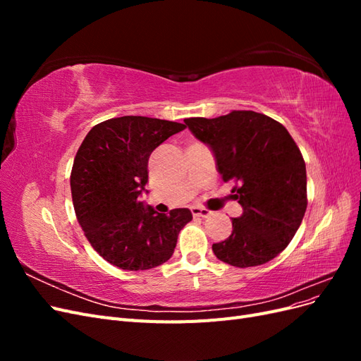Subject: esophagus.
Masks as SVG:
<instances>
[{
  "mask_svg": "<svg viewBox=\"0 0 361 361\" xmlns=\"http://www.w3.org/2000/svg\"><path fill=\"white\" fill-rule=\"evenodd\" d=\"M191 212H192L194 216H202V218H206V216L211 215L209 209H206V207H197V206L191 207Z\"/></svg>",
  "mask_w": 361,
  "mask_h": 361,
  "instance_id": "obj_1",
  "label": "esophagus"
}]
</instances>
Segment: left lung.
<instances>
[{"instance_id":"obj_1","label":"left lung","mask_w":361,"mask_h":361,"mask_svg":"<svg viewBox=\"0 0 361 361\" xmlns=\"http://www.w3.org/2000/svg\"><path fill=\"white\" fill-rule=\"evenodd\" d=\"M183 122L211 147L223 180L239 185L232 192L243 215L232 220V235L212 245L214 255L238 268L267 264L289 245L307 207V174L297 143L277 120L256 111Z\"/></svg>"}]
</instances>
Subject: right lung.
I'll use <instances>...</instances> for the list:
<instances>
[{
  "instance_id": "obj_1",
  "label": "right lung",
  "mask_w": 361,
  "mask_h": 361,
  "mask_svg": "<svg viewBox=\"0 0 361 361\" xmlns=\"http://www.w3.org/2000/svg\"><path fill=\"white\" fill-rule=\"evenodd\" d=\"M183 123L143 116L105 120L85 135L73 161L71 191L76 218L92 247L111 265L143 271L167 262L187 207L158 214L140 202L149 179V157Z\"/></svg>"
}]
</instances>
